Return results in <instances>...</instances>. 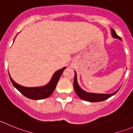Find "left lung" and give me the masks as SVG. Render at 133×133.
Wrapping results in <instances>:
<instances>
[{"instance_id": "8db88e82", "label": "left lung", "mask_w": 133, "mask_h": 133, "mask_svg": "<svg viewBox=\"0 0 133 133\" xmlns=\"http://www.w3.org/2000/svg\"><path fill=\"white\" fill-rule=\"evenodd\" d=\"M111 34L113 36V37L116 39H119V40H121V37L116 34L115 31L111 28ZM74 90H75V93H77V95L79 98L81 99H83L84 101H89V102H99V101H105L108 98L111 97L115 94L117 93V92L119 90V89L115 92L111 94H100V93H88V92L85 91L84 90L81 89L79 85H78L77 81V74L76 72L75 71V75H74Z\"/></svg>"}]
</instances>
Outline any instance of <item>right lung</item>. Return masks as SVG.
<instances>
[{
  "instance_id": "add662e5",
  "label": "right lung",
  "mask_w": 133,
  "mask_h": 133,
  "mask_svg": "<svg viewBox=\"0 0 133 133\" xmlns=\"http://www.w3.org/2000/svg\"><path fill=\"white\" fill-rule=\"evenodd\" d=\"M65 68H66L65 67V68H63L62 69H60L58 71H56L53 75V76H52L50 82L47 85L42 86V87H24V86L20 85L16 83L10 77L9 72H8V74H9L10 81H11L14 87L22 93V95H24L26 97L28 98V99H34V100H40V99H46V98L48 97L49 96L52 95V93H53L54 89H56L57 83H58V81L60 78V76L62 75V73H63V71H64V69Z\"/></svg>"
}]
</instances>
